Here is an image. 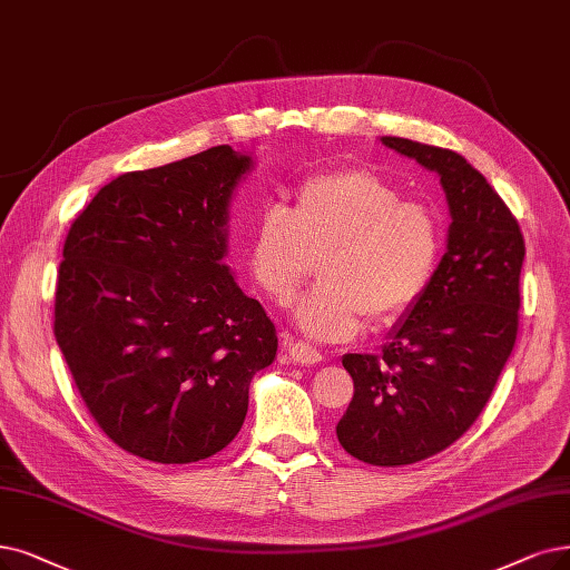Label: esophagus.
Instances as JSON below:
<instances>
[{
	"label": "esophagus",
	"mask_w": 570,
	"mask_h": 570,
	"mask_svg": "<svg viewBox=\"0 0 570 570\" xmlns=\"http://www.w3.org/2000/svg\"><path fill=\"white\" fill-rule=\"evenodd\" d=\"M283 351L294 362H302V364H317V362L325 360V355L321 351L304 344V341H294L289 334H283Z\"/></svg>",
	"instance_id": "34e87169"
}]
</instances>
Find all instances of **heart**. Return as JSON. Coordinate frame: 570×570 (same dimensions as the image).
<instances>
[{
	"mask_svg": "<svg viewBox=\"0 0 570 570\" xmlns=\"http://www.w3.org/2000/svg\"><path fill=\"white\" fill-rule=\"evenodd\" d=\"M440 249L435 210L402 200L372 170L344 168L304 179L289 208L268 203L249 236L247 271L268 299L285 304L321 259V283L294 306V321L313 338L344 341L364 315L389 323L412 308Z\"/></svg>",
	"mask_w": 570,
	"mask_h": 570,
	"instance_id": "b5f03b06",
	"label": "heart"
}]
</instances>
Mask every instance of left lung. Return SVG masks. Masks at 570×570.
<instances>
[{
    "mask_svg": "<svg viewBox=\"0 0 570 570\" xmlns=\"http://www.w3.org/2000/svg\"><path fill=\"white\" fill-rule=\"evenodd\" d=\"M381 142L438 173L451 213L446 253L381 353L341 360L355 383L336 423L341 446L395 468L435 456L482 414L517 341L527 247L503 198L461 154L391 135Z\"/></svg>",
    "mask_w": 570,
    "mask_h": 570,
    "instance_id": "left-lung-1",
    "label": "left lung"
}]
</instances>
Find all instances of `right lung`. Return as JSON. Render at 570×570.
<instances>
[{
    "label": "right lung",
    "mask_w": 570,
    "mask_h": 570,
    "mask_svg": "<svg viewBox=\"0 0 570 570\" xmlns=\"http://www.w3.org/2000/svg\"><path fill=\"white\" fill-rule=\"evenodd\" d=\"M249 170L253 156L219 145L124 173L67 234L53 334L90 416L132 456L181 465L222 451L276 357L271 317L224 264Z\"/></svg>",
    "instance_id": "add662e5"
}]
</instances>
